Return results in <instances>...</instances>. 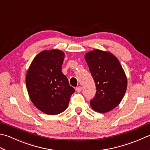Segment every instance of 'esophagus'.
<instances>
[{"instance_id": "obj_1", "label": "esophagus", "mask_w": 150, "mask_h": 150, "mask_svg": "<svg viewBox=\"0 0 150 150\" xmlns=\"http://www.w3.org/2000/svg\"><path fill=\"white\" fill-rule=\"evenodd\" d=\"M76 91H77V92H81V90H82V87L81 86H78L76 88Z\"/></svg>"}]
</instances>
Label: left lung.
<instances>
[{"instance_id":"left-lung-1","label":"left lung","mask_w":150,"mask_h":150,"mask_svg":"<svg viewBox=\"0 0 150 150\" xmlns=\"http://www.w3.org/2000/svg\"><path fill=\"white\" fill-rule=\"evenodd\" d=\"M96 86V94L90 101L93 110L106 113L122 101L127 79L118 58L111 52L93 49L84 56Z\"/></svg>"}]
</instances>
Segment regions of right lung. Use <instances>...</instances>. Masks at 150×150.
Instances as JSON below:
<instances>
[{"instance_id":"add662e5","label":"right lung","mask_w":150,"mask_h":150,"mask_svg":"<svg viewBox=\"0 0 150 150\" xmlns=\"http://www.w3.org/2000/svg\"><path fill=\"white\" fill-rule=\"evenodd\" d=\"M64 52L44 50L32 60L26 75V86L31 101L49 115L64 112L75 89L62 71Z\"/></svg>"}]
</instances>
